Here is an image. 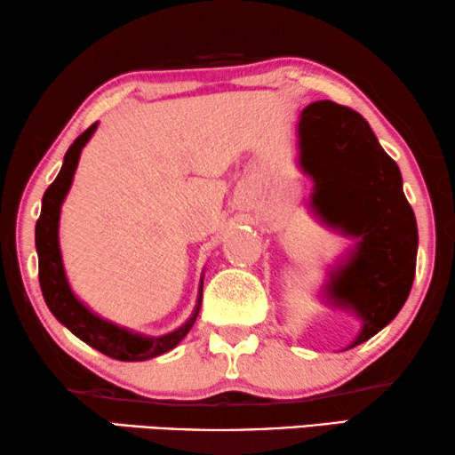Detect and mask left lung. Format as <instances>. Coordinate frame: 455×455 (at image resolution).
Returning a JSON list of instances; mask_svg holds the SVG:
<instances>
[{"label": "left lung", "instance_id": "obj_1", "mask_svg": "<svg viewBox=\"0 0 455 455\" xmlns=\"http://www.w3.org/2000/svg\"><path fill=\"white\" fill-rule=\"evenodd\" d=\"M300 165L315 179V204L361 237L355 256L332 278L331 292L363 318L351 347L397 316L411 292L417 223L397 163L356 110L318 100L302 110Z\"/></svg>", "mask_w": 455, "mask_h": 455}]
</instances>
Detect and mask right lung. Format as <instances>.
Returning <instances> with one entry per match:
<instances>
[{
	"label": "right lung",
	"instance_id": "add662e5",
	"mask_svg": "<svg viewBox=\"0 0 455 455\" xmlns=\"http://www.w3.org/2000/svg\"><path fill=\"white\" fill-rule=\"evenodd\" d=\"M94 131L96 123L88 126V129L70 145L68 151H66L62 169H60L54 183L50 185L42 197V213L38 221H36V250H38L40 288L52 315H54L70 332L76 334L80 340H84L86 345H91L96 351H100L102 355H107L110 359L116 361H147L171 351V348H175L179 342L185 339V334L191 331V326L199 315L204 288H199L197 307L188 323H185L181 329L157 339L140 337V334H132L121 329V326L107 323V320L92 315V312L72 294L68 280H66L64 274L62 256H60L58 248L60 205H62L66 193L70 189L82 147L88 143V139L92 137Z\"/></svg>",
	"mask_w": 455,
	"mask_h": 455
}]
</instances>
